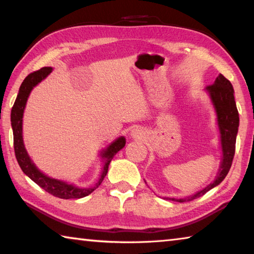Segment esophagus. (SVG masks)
Here are the masks:
<instances>
[{"instance_id": "34e87169", "label": "esophagus", "mask_w": 254, "mask_h": 254, "mask_svg": "<svg viewBox=\"0 0 254 254\" xmlns=\"http://www.w3.org/2000/svg\"><path fill=\"white\" fill-rule=\"evenodd\" d=\"M131 136L133 137V139L142 140V139H144V136H145V132H144L142 127H136L131 131Z\"/></svg>"}]
</instances>
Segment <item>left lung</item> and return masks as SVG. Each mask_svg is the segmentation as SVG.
Returning <instances> with one entry per match:
<instances>
[{
	"label": "left lung",
	"instance_id": "1",
	"mask_svg": "<svg viewBox=\"0 0 254 254\" xmlns=\"http://www.w3.org/2000/svg\"><path fill=\"white\" fill-rule=\"evenodd\" d=\"M205 92L207 93L209 101L212 103L215 115H216V124L218 133H220V143L222 152L221 165L218 167L217 174L215 176V178L203 189L196 191L195 194L190 196L184 197V198H169V197H166V199L184 203V201H189L198 198V197L203 196L208 190H210V189L218 186L224 180L226 175L230 171L235 152L236 135H238L240 124L239 112L235 104L233 86H232L229 79H226L222 74H218L213 85L207 86L205 88Z\"/></svg>",
	"mask_w": 254,
	"mask_h": 254
}]
</instances>
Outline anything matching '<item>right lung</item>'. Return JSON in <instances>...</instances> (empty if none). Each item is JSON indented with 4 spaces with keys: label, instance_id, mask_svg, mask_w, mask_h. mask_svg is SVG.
<instances>
[{
    "label": "right lung",
    "instance_id": "right-lung-1",
    "mask_svg": "<svg viewBox=\"0 0 254 254\" xmlns=\"http://www.w3.org/2000/svg\"><path fill=\"white\" fill-rule=\"evenodd\" d=\"M54 70L53 67H44L40 70L31 72V74L25 77L22 84L20 86L18 96L14 102V105L11 111V126L13 130V144H14V152L16 160L22 169L23 173L28 177L36 183L37 185L48 191L49 194L63 199H70V198H83L85 196H88L102 184L103 179L105 178L109 170V166L112 159L117 154L120 150L124 148L126 145V137L119 136L115 139L110 145H107L105 149H103L100 152V158L103 165L102 173L98 182L93 187H79L75 184L69 182H65L62 179H56L49 177L48 175L42 173V171L34 165L31 160L27 149L24 147L23 142V134H22V124H23V113L27 101L29 98L30 93L36 86L41 83L42 80L48 77L51 71Z\"/></svg>",
    "mask_w": 254,
    "mask_h": 254
}]
</instances>
